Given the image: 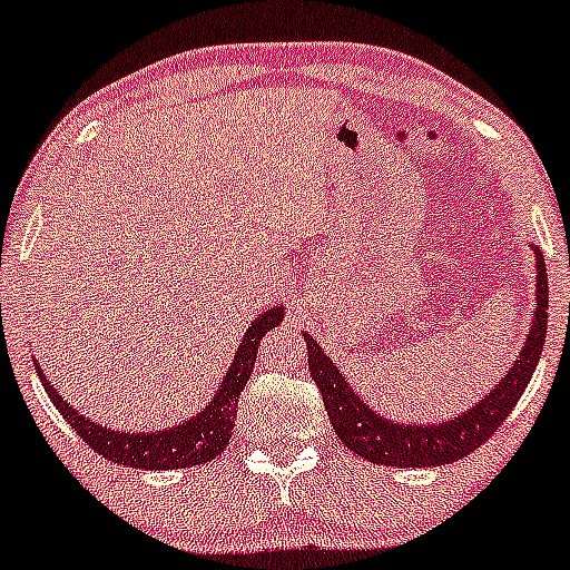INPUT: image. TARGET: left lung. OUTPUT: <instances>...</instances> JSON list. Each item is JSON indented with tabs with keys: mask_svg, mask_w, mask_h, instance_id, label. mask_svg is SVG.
I'll use <instances>...</instances> for the list:
<instances>
[{
	"mask_svg": "<svg viewBox=\"0 0 570 570\" xmlns=\"http://www.w3.org/2000/svg\"><path fill=\"white\" fill-rule=\"evenodd\" d=\"M547 307H550V289H547L544 257L537 249V318L528 332L525 347L520 358L512 363L507 376L493 387V393L472 406L464 416L445 424H403L387 422L376 416L358 395L347 387L334 363L321 353L318 342L305 334L307 342V368L313 382L324 395V406L334 433L347 449L368 462L387 464V468H438L464 459L502 428V422L515 409L523 390L531 382L537 368L541 347L547 337Z\"/></svg>",
	"mask_w": 570,
	"mask_h": 570,
	"instance_id": "8db88e82",
	"label": "left lung"
}]
</instances>
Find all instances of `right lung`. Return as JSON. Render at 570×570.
<instances>
[{"instance_id":"right-lung-1","label":"right lung","mask_w":570,"mask_h":570,"mask_svg":"<svg viewBox=\"0 0 570 570\" xmlns=\"http://www.w3.org/2000/svg\"><path fill=\"white\" fill-rule=\"evenodd\" d=\"M284 321V311L281 307H271L252 326L246 328L242 345H238L233 366L228 368V376L219 385V393L196 420L177 424V428L159 430V433H116V430L100 428L98 422L81 416L77 409H71L63 401V395L55 390L42 368L37 366V374L42 376V385L52 403L58 406L63 420L77 430V435L85 441L89 449L98 451L114 464H127V468L137 470H180L194 468V464H204L209 459L219 456L228 445L233 428H236V411H238V395L246 387V380L252 376L257 361L259 340L265 337L271 328H276Z\"/></svg>"}]
</instances>
